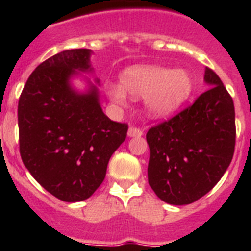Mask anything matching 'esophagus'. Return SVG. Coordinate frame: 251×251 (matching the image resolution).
Returning <instances> with one entry per match:
<instances>
[{"label":"esophagus","mask_w":251,"mask_h":251,"mask_svg":"<svg viewBox=\"0 0 251 251\" xmlns=\"http://www.w3.org/2000/svg\"><path fill=\"white\" fill-rule=\"evenodd\" d=\"M141 136H143V132H142L139 128L130 127L129 129H128V137H141Z\"/></svg>","instance_id":"1"}]
</instances>
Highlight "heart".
<instances>
[{
  "label": "heart",
  "instance_id": "1",
  "mask_svg": "<svg viewBox=\"0 0 251 251\" xmlns=\"http://www.w3.org/2000/svg\"><path fill=\"white\" fill-rule=\"evenodd\" d=\"M121 84L108 83L106 94L117 105L128 103V94L145 98V109L152 118H166L178 110L194 90V80L183 69L156 65L128 68L121 75Z\"/></svg>",
  "mask_w": 251,
  "mask_h": 251
}]
</instances>
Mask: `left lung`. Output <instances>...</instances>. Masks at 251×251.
I'll use <instances>...</instances> for the list:
<instances>
[{
  "label": "left lung",
  "instance_id": "left-lung-1",
  "mask_svg": "<svg viewBox=\"0 0 251 251\" xmlns=\"http://www.w3.org/2000/svg\"><path fill=\"white\" fill-rule=\"evenodd\" d=\"M207 92L170 121L148 130V183L171 205H188L216 185L235 150L234 101L220 77L205 69Z\"/></svg>",
  "mask_w": 251,
  "mask_h": 251
}]
</instances>
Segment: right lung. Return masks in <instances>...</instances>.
<instances>
[{"label":"right lung","instance_id":"right-lung-1","mask_svg":"<svg viewBox=\"0 0 251 251\" xmlns=\"http://www.w3.org/2000/svg\"><path fill=\"white\" fill-rule=\"evenodd\" d=\"M92 50L72 49L35 69L19 100L20 154L46 191L65 202L89 199L101 185L108 162L127 137L128 126L110 121L100 106ZM83 76L85 92L71 85Z\"/></svg>","mask_w":251,"mask_h":251}]
</instances>
